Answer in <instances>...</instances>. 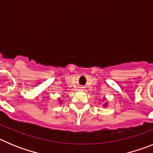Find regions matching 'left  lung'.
Segmentation results:
<instances>
[{
	"instance_id": "obj_1",
	"label": "left lung",
	"mask_w": 153,
	"mask_h": 153,
	"mask_svg": "<svg viewBox=\"0 0 153 153\" xmlns=\"http://www.w3.org/2000/svg\"><path fill=\"white\" fill-rule=\"evenodd\" d=\"M105 105H106V104H105Z\"/></svg>"
}]
</instances>
